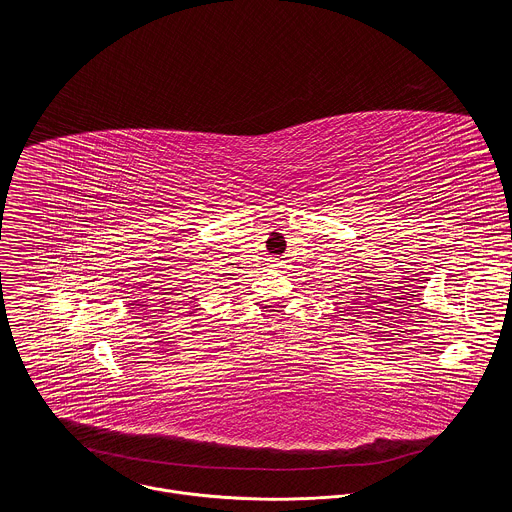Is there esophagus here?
Instances as JSON below:
<instances>
[{"label":"esophagus","mask_w":512,"mask_h":512,"mask_svg":"<svg viewBox=\"0 0 512 512\" xmlns=\"http://www.w3.org/2000/svg\"><path fill=\"white\" fill-rule=\"evenodd\" d=\"M279 265V261H275V259H271V267H277Z\"/></svg>","instance_id":"esophagus-1"}]
</instances>
